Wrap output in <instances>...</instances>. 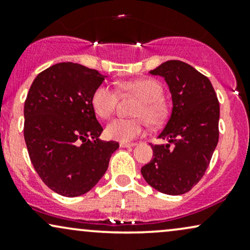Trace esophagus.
<instances>
[{
  "label": "esophagus",
  "instance_id": "obj_1",
  "mask_svg": "<svg viewBox=\"0 0 250 250\" xmlns=\"http://www.w3.org/2000/svg\"><path fill=\"white\" fill-rule=\"evenodd\" d=\"M120 146H121L122 148H131V147H134V146H136V143H130V142H121V143H120Z\"/></svg>",
  "mask_w": 250,
  "mask_h": 250
}]
</instances>
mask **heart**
I'll use <instances>...</instances> for the list:
<instances>
[{"label": "heart", "mask_w": 250, "mask_h": 250, "mask_svg": "<svg viewBox=\"0 0 250 250\" xmlns=\"http://www.w3.org/2000/svg\"><path fill=\"white\" fill-rule=\"evenodd\" d=\"M121 89L141 99L134 111L135 119L117 117L108 123L105 134L109 139L127 142L136 139L145 130V118L150 125H160L166 121L168 109L162 100L163 88L156 80L141 79L125 81ZM119 95L113 87L101 84L95 89L91 96V105L94 111L103 119H107L114 113Z\"/></svg>", "instance_id": "heart-1"}]
</instances>
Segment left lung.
I'll list each match as a JSON object with an SVG mask.
<instances>
[{
	"instance_id": "obj_1",
	"label": "left lung",
	"mask_w": 250,
	"mask_h": 250,
	"mask_svg": "<svg viewBox=\"0 0 250 250\" xmlns=\"http://www.w3.org/2000/svg\"><path fill=\"white\" fill-rule=\"evenodd\" d=\"M149 73L166 80L173 108L159 134L168 143L151 145L142 176L163 194H185L202 179L219 142V100L208 77L188 63L170 60Z\"/></svg>"
}]
</instances>
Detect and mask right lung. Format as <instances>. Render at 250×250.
Masks as SVG:
<instances>
[{
  "label": "right lung",
  "mask_w": 250,
  "mask_h": 250,
  "mask_svg": "<svg viewBox=\"0 0 250 250\" xmlns=\"http://www.w3.org/2000/svg\"><path fill=\"white\" fill-rule=\"evenodd\" d=\"M95 69L73 62L40 73L24 102V141L41 180L67 197L85 194L108 169L115 141H102V125L91 105L104 81Z\"/></svg>",
  "instance_id": "add662e5"
}]
</instances>
